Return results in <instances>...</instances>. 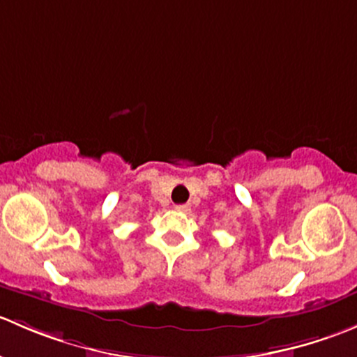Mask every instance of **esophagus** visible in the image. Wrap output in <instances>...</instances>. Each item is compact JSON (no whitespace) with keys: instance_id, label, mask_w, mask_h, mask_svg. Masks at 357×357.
Wrapping results in <instances>:
<instances>
[{"instance_id":"1","label":"esophagus","mask_w":357,"mask_h":357,"mask_svg":"<svg viewBox=\"0 0 357 357\" xmlns=\"http://www.w3.org/2000/svg\"><path fill=\"white\" fill-rule=\"evenodd\" d=\"M174 208L178 212H188L190 211V205L188 204H179V205H176Z\"/></svg>"}]
</instances>
